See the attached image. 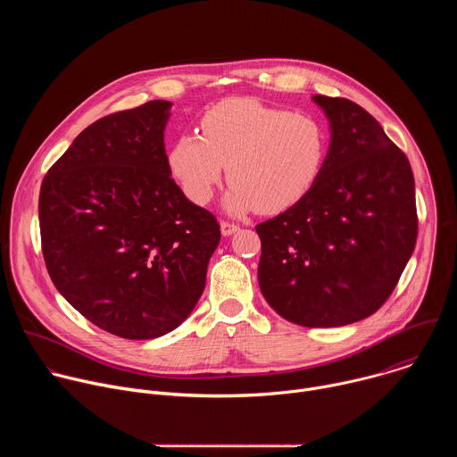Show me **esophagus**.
Here are the masks:
<instances>
[{
  "label": "esophagus",
  "mask_w": 457,
  "mask_h": 457,
  "mask_svg": "<svg viewBox=\"0 0 457 457\" xmlns=\"http://www.w3.org/2000/svg\"><path fill=\"white\" fill-rule=\"evenodd\" d=\"M220 231L224 237H231L233 233L238 231V226L233 222H220Z\"/></svg>",
  "instance_id": "34e87169"
}]
</instances>
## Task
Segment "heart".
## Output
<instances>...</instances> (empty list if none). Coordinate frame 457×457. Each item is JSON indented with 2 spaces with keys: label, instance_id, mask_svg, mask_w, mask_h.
I'll list each match as a JSON object with an SVG mask.
<instances>
[{
  "label": "heart",
  "instance_id": "1",
  "mask_svg": "<svg viewBox=\"0 0 457 457\" xmlns=\"http://www.w3.org/2000/svg\"><path fill=\"white\" fill-rule=\"evenodd\" d=\"M328 152L318 119L266 106L254 99L215 104L203 119V136H180L168 164L186 197L206 204L226 166L233 184L226 195L231 213H277L295 206L314 186Z\"/></svg>",
  "mask_w": 457,
  "mask_h": 457
}]
</instances>
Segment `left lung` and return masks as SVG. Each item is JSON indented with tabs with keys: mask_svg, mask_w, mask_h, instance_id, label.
I'll return each mask as SVG.
<instances>
[{
	"mask_svg": "<svg viewBox=\"0 0 457 457\" xmlns=\"http://www.w3.org/2000/svg\"><path fill=\"white\" fill-rule=\"evenodd\" d=\"M331 141L309 193L256 226L258 286L303 328H340L376 312L416 245L414 175L379 122L349 99L312 96Z\"/></svg>",
	"mask_w": 457,
	"mask_h": 457,
	"instance_id": "1",
	"label": "left lung"
}]
</instances>
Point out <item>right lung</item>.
Returning a JSON list of instances; mask_svg holds the SVG:
<instances>
[{
	"label": "right lung",
	"mask_w": 457,
	"mask_h": 457,
	"mask_svg": "<svg viewBox=\"0 0 457 457\" xmlns=\"http://www.w3.org/2000/svg\"><path fill=\"white\" fill-rule=\"evenodd\" d=\"M170 101L106 115L74 139L39 191L55 289L103 331L152 340L197 305L220 242L215 217L171 179Z\"/></svg>",
	"instance_id": "add662e5"
}]
</instances>
